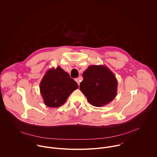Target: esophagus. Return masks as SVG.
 <instances>
[{"label": "esophagus", "instance_id": "obj_1", "mask_svg": "<svg viewBox=\"0 0 157 157\" xmlns=\"http://www.w3.org/2000/svg\"><path fill=\"white\" fill-rule=\"evenodd\" d=\"M75 82L77 83V84L78 85V86L80 85V79H79V78H75Z\"/></svg>", "mask_w": 157, "mask_h": 157}]
</instances>
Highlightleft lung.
<instances>
[{"mask_svg": "<svg viewBox=\"0 0 157 157\" xmlns=\"http://www.w3.org/2000/svg\"><path fill=\"white\" fill-rule=\"evenodd\" d=\"M82 76L83 80L80 83V90L92 105H105L115 98L118 82L106 66H90Z\"/></svg>", "mask_w": 157, "mask_h": 157, "instance_id": "left-lung-1", "label": "left lung"}]
</instances>
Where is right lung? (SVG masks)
Instances as JSON below:
<instances>
[{
  "label": "right lung",
  "instance_id": "obj_1",
  "mask_svg": "<svg viewBox=\"0 0 157 157\" xmlns=\"http://www.w3.org/2000/svg\"><path fill=\"white\" fill-rule=\"evenodd\" d=\"M78 88L77 83L60 66L48 69L40 83V91L45 104L53 108L62 105L72 91Z\"/></svg>",
  "mask_w": 157,
  "mask_h": 157
}]
</instances>
